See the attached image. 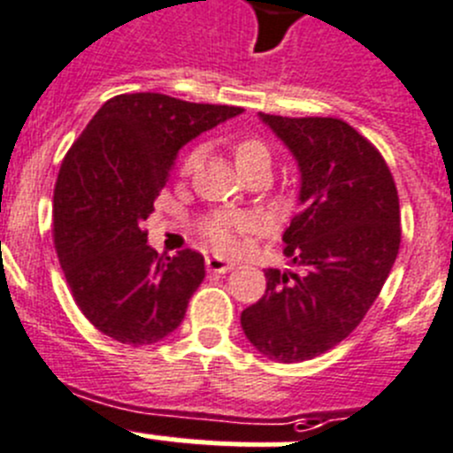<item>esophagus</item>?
Masks as SVG:
<instances>
[{"mask_svg": "<svg viewBox=\"0 0 453 453\" xmlns=\"http://www.w3.org/2000/svg\"><path fill=\"white\" fill-rule=\"evenodd\" d=\"M206 269L213 273H226L234 269V263L219 258V256H209V258H206Z\"/></svg>", "mask_w": 453, "mask_h": 453, "instance_id": "esophagus-1", "label": "esophagus"}]
</instances>
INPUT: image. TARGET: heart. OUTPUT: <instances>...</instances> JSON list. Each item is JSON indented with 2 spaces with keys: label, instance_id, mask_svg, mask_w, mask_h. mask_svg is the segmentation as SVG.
I'll return each instance as SVG.
<instances>
[{
  "label": "heart",
  "instance_id": "b5f03b06",
  "mask_svg": "<svg viewBox=\"0 0 453 453\" xmlns=\"http://www.w3.org/2000/svg\"><path fill=\"white\" fill-rule=\"evenodd\" d=\"M234 157L242 175L256 173V170H267V173L272 170V152L258 136H240L238 141H234ZM199 161H202V148L193 145L180 161L181 175L188 177L197 168ZM251 229H254V219L240 213H213L199 224V231L206 242L222 254H235L242 244V235Z\"/></svg>",
  "mask_w": 453,
  "mask_h": 453
}]
</instances>
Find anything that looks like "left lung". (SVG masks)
<instances>
[{
	"label": "left lung",
	"instance_id": "1",
	"mask_svg": "<svg viewBox=\"0 0 453 453\" xmlns=\"http://www.w3.org/2000/svg\"><path fill=\"white\" fill-rule=\"evenodd\" d=\"M260 119L301 168V211L283 234L301 272L267 269L240 323L272 362H305L342 343L380 296L400 251V197L380 150L342 119Z\"/></svg>",
	"mask_w": 453,
	"mask_h": 453
}]
</instances>
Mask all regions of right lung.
I'll list each match as a JSON object with an SVG mask.
<instances>
[{"label":"right lung","instance_id":"right-lung-1","mask_svg":"<svg viewBox=\"0 0 453 453\" xmlns=\"http://www.w3.org/2000/svg\"><path fill=\"white\" fill-rule=\"evenodd\" d=\"M240 111L150 91L119 94L62 159L53 190L58 260L81 312L114 342L148 346L184 319L204 280V256H159L141 222L181 145Z\"/></svg>","mask_w":453,"mask_h":453}]
</instances>
